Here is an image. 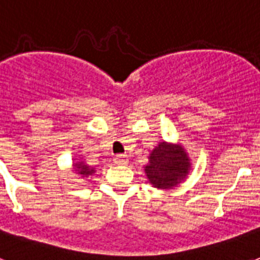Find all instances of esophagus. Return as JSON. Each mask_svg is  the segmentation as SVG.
Masks as SVG:
<instances>
[{
    "label": "esophagus",
    "instance_id": "1",
    "mask_svg": "<svg viewBox=\"0 0 260 260\" xmlns=\"http://www.w3.org/2000/svg\"><path fill=\"white\" fill-rule=\"evenodd\" d=\"M114 162L117 163V165H126L128 163V156L124 154H118L114 156Z\"/></svg>",
    "mask_w": 260,
    "mask_h": 260
}]
</instances>
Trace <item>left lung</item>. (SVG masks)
Wrapping results in <instances>:
<instances>
[{
    "label": "left lung",
    "instance_id": "1",
    "mask_svg": "<svg viewBox=\"0 0 260 260\" xmlns=\"http://www.w3.org/2000/svg\"><path fill=\"white\" fill-rule=\"evenodd\" d=\"M189 169V158L185 150L182 147L162 142L150 154L146 174L155 187L170 189L187 175Z\"/></svg>",
    "mask_w": 260,
    "mask_h": 260
}]
</instances>
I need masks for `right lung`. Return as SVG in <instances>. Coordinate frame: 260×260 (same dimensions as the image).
I'll return each instance as SVG.
<instances>
[{
    "mask_svg": "<svg viewBox=\"0 0 260 260\" xmlns=\"http://www.w3.org/2000/svg\"><path fill=\"white\" fill-rule=\"evenodd\" d=\"M75 169H77L78 174H82V175H89V174L94 173L93 169L90 166H87V165H85L83 162L77 163V165H75Z\"/></svg>",
    "mask_w": 260,
    "mask_h": 260,
    "instance_id": "obj_1",
    "label": "right lung"
}]
</instances>
